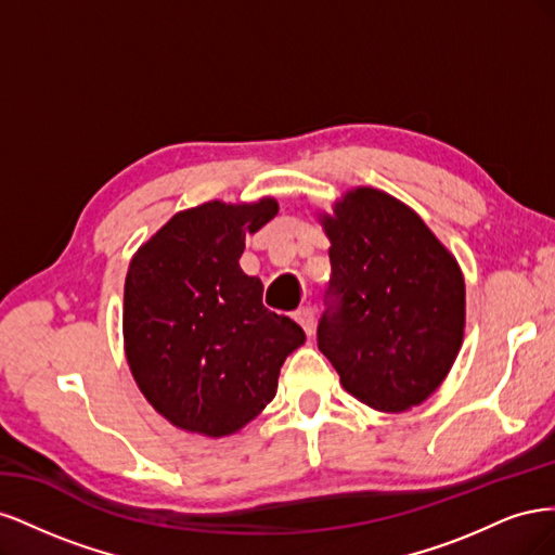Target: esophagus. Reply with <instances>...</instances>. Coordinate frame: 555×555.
<instances>
[{"instance_id": "esophagus-1", "label": "esophagus", "mask_w": 555, "mask_h": 555, "mask_svg": "<svg viewBox=\"0 0 555 555\" xmlns=\"http://www.w3.org/2000/svg\"><path fill=\"white\" fill-rule=\"evenodd\" d=\"M294 319L296 322L304 326V331L308 333V335H312V331H314V312H312V308H298L296 312H294Z\"/></svg>"}]
</instances>
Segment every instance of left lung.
<instances>
[{
    "instance_id": "left-lung-1",
    "label": "left lung",
    "mask_w": 555,
    "mask_h": 555,
    "mask_svg": "<svg viewBox=\"0 0 555 555\" xmlns=\"http://www.w3.org/2000/svg\"><path fill=\"white\" fill-rule=\"evenodd\" d=\"M331 241L317 345L345 391L382 412L435 393L463 343L465 282L451 251L410 206L357 188L319 215Z\"/></svg>"
}]
</instances>
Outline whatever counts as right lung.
I'll list each match as a JSON object with an SVG mask.
<instances>
[{"label": "right lung", "mask_w": 555, "mask_h": 555, "mask_svg": "<svg viewBox=\"0 0 555 555\" xmlns=\"http://www.w3.org/2000/svg\"><path fill=\"white\" fill-rule=\"evenodd\" d=\"M278 201H208L176 212L133 255L125 280V351L141 393L176 428L224 438L275 398L280 367L306 333L261 304L238 263L247 233Z\"/></svg>", "instance_id": "right-lung-1"}]
</instances>
